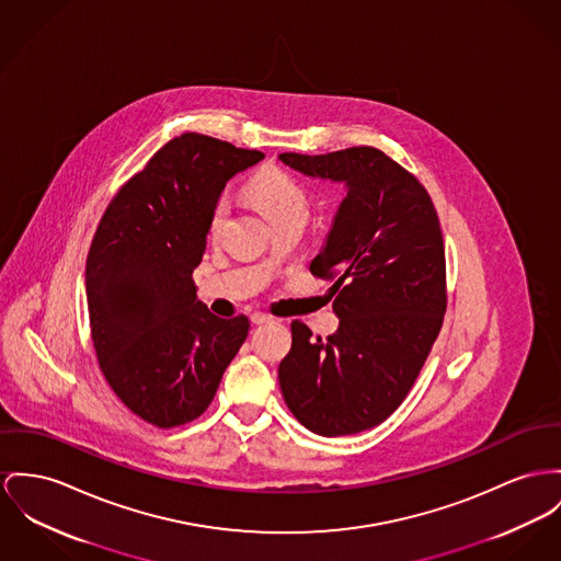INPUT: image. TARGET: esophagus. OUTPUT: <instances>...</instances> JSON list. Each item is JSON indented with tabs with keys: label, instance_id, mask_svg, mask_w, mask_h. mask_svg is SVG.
<instances>
[{
	"label": "esophagus",
	"instance_id": "esophagus-1",
	"mask_svg": "<svg viewBox=\"0 0 561 561\" xmlns=\"http://www.w3.org/2000/svg\"><path fill=\"white\" fill-rule=\"evenodd\" d=\"M251 323H255V325L270 323V317H267V314H263V312H253V314H251Z\"/></svg>",
	"mask_w": 561,
	"mask_h": 561
}]
</instances>
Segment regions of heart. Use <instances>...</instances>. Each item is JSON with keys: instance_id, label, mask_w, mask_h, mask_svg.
<instances>
[{"instance_id": "heart-1", "label": "heart", "mask_w": 561, "mask_h": 561, "mask_svg": "<svg viewBox=\"0 0 561 561\" xmlns=\"http://www.w3.org/2000/svg\"><path fill=\"white\" fill-rule=\"evenodd\" d=\"M247 191L272 227L285 224H304L310 210V195L296 176L280 168H263L257 172ZM227 219V199L219 197L213 204L208 217V233L217 236Z\"/></svg>"}]
</instances>
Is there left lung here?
I'll list each match as a JSON object with an SVG mask.
<instances>
[{
  "instance_id": "1",
  "label": "left lung",
  "mask_w": 561,
  "mask_h": 561,
  "mask_svg": "<svg viewBox=\"0 0 561 561\" xmlns=\"http://www.w3.org/2000/svg\"><path fill=\"white\" fill-rule=\"evenodd\" d=\"M306 176L346 185L323 251L310 263L332 280L336 334L312 337L291 323L278 366L283 398L319 436L382 423L404 402L447 310L445 240L434 202L398 161L374 147L328 154L283 152Z\"/></svg>"
}]
</instances>
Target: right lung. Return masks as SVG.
Listing matches in <instances>:
<instances>
[{
  "mask_svg": "<svg viewBox=\"0 0 561 561\" xmlns=\"http://www.w3.org/2000/svg\"><path fill=\"white\" fill-rule=\"evenodd\" d=\"M260 150L183 134L116 191L87 255V306L100 368L147 423L179 427L206 411L249 319L215 317L195 296L208 217L225 183Z\"/></svg>",
  "mask_w": 561,
  "mask_h": 561,
  "instance_id": "add662e5",
  "label": "right lung"
}]
</instances>
